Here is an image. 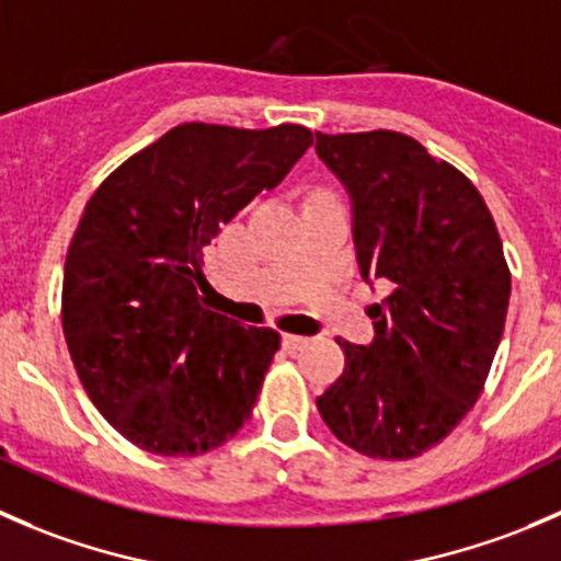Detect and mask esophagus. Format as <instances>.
<instances>
[{
  "label": "esophagus",
  "mask_w": 561,
  "mask_h": 561,
  "mask_svg": "<svg viewBox=\"0 0 561 561\" xmlns=\"http://www.w3.org/2000/svg\"><path fill=\"white\" fill-rule=\"evenodd\" d=\"M308 343H310V337H305V335H291V332H286V335H283V346H286L288 352H299V348L308 346Z\"/></svg>",
  "instance_id": "esophagus-1"
}]
</instances>
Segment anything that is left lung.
<instances>
[{"label":"left lung","mask_w":561,"mask_h":561,"mask_svg":"<svg viewBox=\"0 0 561 561\" xmlns=\"http://www.w3.org/2000/svg\"><path fill=\"white\" fill-rule=\"evenodd\" d=\"M316 152L352 193L359 273L390 291L370 346L335 337L346 368L316 407L359 456L409 461L485 387L510 302L502 237L469 176L412 136L316 133Z\"/></svg>","instance_id":"left-lung-1"}]
</instances>
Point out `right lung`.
Returning a JSON list of instances; mask_svg holds the SVG:
<instances>
[{
	"label": "right lung",
	"mask_w": 561,
	"mask_h": 561,
	"mask_svg": "<svg viewBox=\"0 0 561 561\" xmlns=\"http://www.w3.org/2000/svg\"><path fill=\"white\" fill-rule=\"evenodd\" d=\"M310 144L302 125L185 122L87 202L65 259V341L98 412L141 450L202 456L251 420L280 332L207 308L204 251Z\"/></svg>",
	"instance_id": "1"
}]
</instances>
